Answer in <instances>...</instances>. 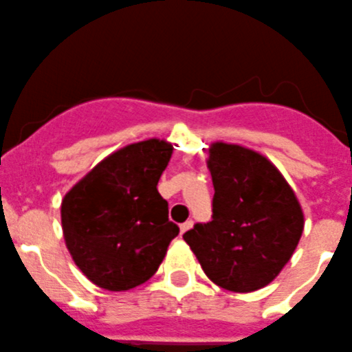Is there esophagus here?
Listing matches in <instances>:
<instances>
[{"label": "esophagus", "instance_id": "esophagus-1", "mask_svg": "<svg viewBox=\"0 0 352 352\" xmlns=\"http://www.w3.org/2000/svg\"><path fill=\"white\" fill-rule=\"evenodd\" d=\"M192 226H193V221H186V223H183L182 226H179V232H182V235H185V233L188 232Z\"/></svg>", "mask_w": 352, "mask_h": 352}]
</instances>
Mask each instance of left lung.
<instances>
[{
    "label": "left lung",
    "mask_w": 352,
    "mask_h": 352,
    "mask_svg": "<svg viewBox=\"0 0 352 352\" xmlns=\"http://www.w3.org/2000/svg\"><path fill=\"white\" fill-rule=\"evenodd\" d=\"M212 221L183 235L204 273L232 292H254L278 276L304 230L296 193L276 167L254 150L216 142Z\"/></svg>",
    "instance_id": "obj_1"
}]
</instances>
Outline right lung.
<instances>
[{"instance_id":"right-lung-1","label":"right lung","mask_w":352,"mask_h":352,"mask_svg":"<svg viewBox=\"0 0 352 352\" xmlns=\"http://www.w3.org/2000/svg\"><path fill=\"white\" fill-rule=\"evenodd\" d=\"M173 145L145 140L96 164L62 200L65 245L95 285L129 290L159 270L178 224L169 221L157 183Z\"/></svg>"}]
</instances>
